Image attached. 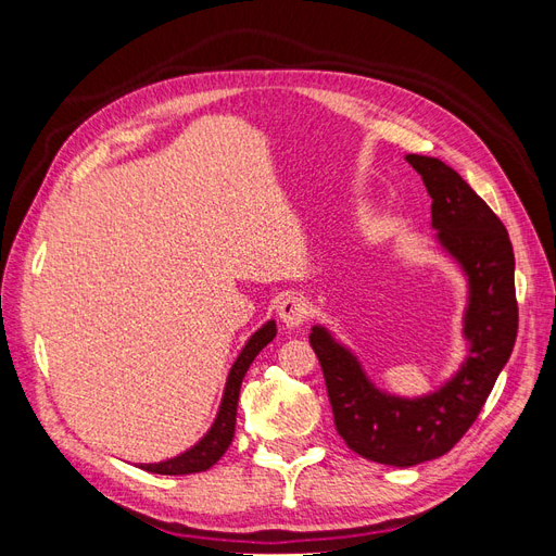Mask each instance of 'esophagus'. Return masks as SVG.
<instances>
[{
  "label": "esophagus",
  "mask_w": 556,
  "mask_h": 556,
  "mask_svg": "<svg viewBox=\"0 0 556 556\" xmlns=\"http://www.w3.org/2000/svg\"><path fill=\"white\" fill-rule=\"evenodd\" d=\"M280 323L288 329H296L306 323L308 317V301L299 294H288L278 306Z\"/></svg>",
  "instance_id": "esophagus-1"
}]
</instances>
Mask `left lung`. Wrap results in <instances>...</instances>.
<instances>
[{
  "mask_svg": "<svg viewBox=\"0 0 556 556\" xmlns=\"http://www.w3.org/2000/svg\"><path fill=\"white\" fill-rule=\"evenodd\" d=\"M406 162L431 197L435 239L468 280L464 364L435 392L406 399L378 390L329 329L315 325L308 336L325 374L336 431L359 457L401 468L443 457L459 443L517 339L515 255L506 227L445 162L427 155H406Z\"/></svg>",
  "mask_w": 556,
  "mask_h": 556,
  "instance_id": "8db88e82",
  "label": "left lung"
}]
</instances>
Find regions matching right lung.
Returning <instances> with one entry per match:
<instances>
[{
  "instance_id": "right-lung-1",
  "label": "right lung",
  "mask_w": 556,
  "mask_h": 556,
  "mask_svg": "<svg viewBox=\"0 0 556 556\" xmlns=\"http://www.w3.org/2000/svg\"><path fill=\"white\" fill-rule=\"evenodd\" d=\"M274 339H276L274 319H268L266 325H262L255 333L250 336L248 343L241 350V355L237 357V362H233L231 371L227 376L220 410H217L215 422L204 439H201L197 445H192L190 450L178 454L174 459L157 462V464H141V468L157 476H190V473H201V470H208L217 459H220L227 452V447L231 445L233 429H237V406H239V392H241L245 371L250 368L252 359L260 355L262 348H266Z\"/></svg>"
}]
</instances>
